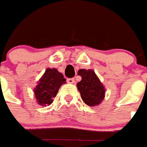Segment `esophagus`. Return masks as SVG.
<instances>
[{
  "label": "esophagus",
  "instance_id": "obj_1",
  "mask_svg": "<svg viewBox=\"0 0 147 147\" xmlns=\"http://www.w3.org/2000/svg\"><path fill=\"white\" fill-rule=\"evenodd\" d=\"M67 82L69 84H73L75 83V79H74L73 78H68Z\"/></svg>",
  "mask_w": 147,
  "mask_h": 147
}]
</instances>
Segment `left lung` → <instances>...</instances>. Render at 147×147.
Here are the masks:
<instances>
[{"mask_svg": "<svg viewBox=\"0 0 147 147\" xmlns=\"http://www.w3.org/2000/svg\"><path fill=\"white\" fill-rule=\"evenodd\" d=\"M78 75L81 77V81L77 84V87L82 100L91 107L98 105L104 99L105 90L95 71L81 69L78 70Z\"/></svg>", "mask_w": 147, "mask_h": 147, "instance_id": "left-lung-1", "label": "left lung"}]
</instances>
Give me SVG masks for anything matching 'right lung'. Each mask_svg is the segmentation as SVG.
Listing matches in <instances>:
<instances>
[{"mask_svg":"<svg viewBox=\"0 0 147 147\" xmlns=\"http://www.w3.org/2000/svg\"><path fill=\"white\" fill-rule=\"evenodd\" d=\"M65 83L66 79L62 73L56 69L48 68L34 90L38 104L43 107L51 104L53 98L56 96L60 87Z\"/></svg>","mask_w":147,"mask_h":147,"instance_id":"right-lung-1","label":"right lung"}]
</instances>
